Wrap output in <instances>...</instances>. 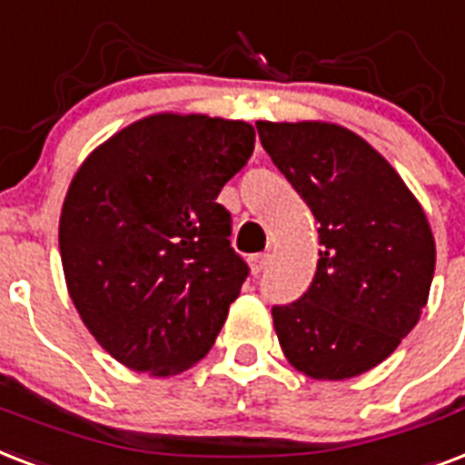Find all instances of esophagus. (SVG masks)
I'll use <instances>...</instances> for the list:
<instances>
[{
    "label": "esophagus",
    "instance_id": "1",
    "mask_svg": "<svg viewBox=\"0 0 465 465\" xmlns=\"http://www.w3.org/2000/svg\"><path fill=\"white\" fill-rule=\"evenodd\" d=\"M266 264H269V254H252L250 257V269L254 276L264 272Z\"/></svg>",
    "mask_w": 465,
    "mask_h": 465
}]
</instances>
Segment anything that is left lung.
Returning <instances> with one entry per match:
<instances>
[{"label":"left lung","instance_id":"obj_1","mask_svg":"<svg viewBox=\"0 0 465 465\" xmlns=\"http://www.w3.org/2000/svg\"><path fill=\"white\" fill-rule=\"evenodd\" d=\"M273 164L318 221V272L272 311L283 356L315 381L361 376L393 354L430 298L437 247L408 183L361 135L327 121H257Z\"/></svg>","mask_w":465,"mask_h":465}]
</instances>
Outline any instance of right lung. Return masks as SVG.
<instances>
[{
	"instance_id": "add662e5",
	"label": "right lung",
	"mask_w": 465,
	"mask_h": 465,
	"mask_svg": "<svg viewBox=\"0 0 465 465\" xmlns=\"http://www.w3.org/2000/svg\"><path fill=\"white\" fill-rule=\"evenodd\" d=\"M254 138L244 121L162 111L104 140L72 176L57 228L67 293L128 369L164 379L213 347L247 276L215 199Z\"/></svg>"
}]
</instances>
